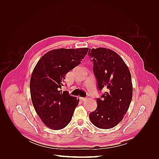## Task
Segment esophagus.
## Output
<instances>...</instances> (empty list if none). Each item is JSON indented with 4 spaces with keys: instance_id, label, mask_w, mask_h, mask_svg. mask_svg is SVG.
<instances>
[{
    "instance_id": "obj_1",
    "label": "esophagus",
    "mask_w": 159,
    "mask_h": 159,
    "mask_svg": "<svg viewBox=\"0 0 159 159\" xmlns=\"http://www.w3.org/2000/svg\"><path fill=\"white\" fill-rule=\"evenodd\" d=\"M80 100L83 101V102H84V101H85V100H87V98H81V97H80Z\"/></svg>"
}]
</instances>
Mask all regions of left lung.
I'll list each match as a JSON object with an SVG mask.
<instances>
[{
  "instance_id": "left-lung-1",
  "label": "left lung",
  "mask_w": 159,
  "mask_h": 159,
  "mask_svg": "<svg viewBox=\"0 0 159 159\" xmlns=\"http://www.w3.org/2000/svg\"><path fill=\"white\" fill-rule=\"evenodd\" d=\"M99 91H106L97 98L98 106L89 119L99 129L113 128L122 121L133 96L131 75L127 66L114 51L98 48L89 50Z\"/></svg>"
}]
</instances>
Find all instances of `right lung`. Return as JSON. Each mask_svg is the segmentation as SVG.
Returning a JSON list of instances; mask_svg holds the SVG:
<instances>
[{
    "label": "right lung",
    "mask_w": 159,
    "mask_h": 159,
    "mask_svg": "<svg viewBox=\"0 0 159 159\" xmlns=\"http://www.w3.org/2000/svg\"><path fill=\"white\" fill-rule=\"evenodd\" d=\"M88 48L56 49L38 61L30 78L33 106L45 125L53 130L64 129L70 122L79 99L68 91L62 92L66 75L81 64Z\"/></svg>",
    "instance_id": "right-lung-1"
}]
</instances>
